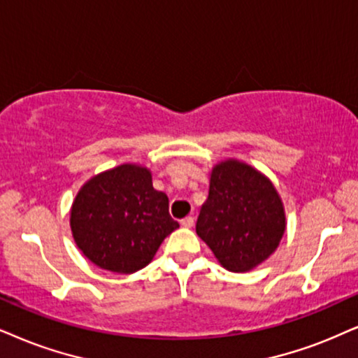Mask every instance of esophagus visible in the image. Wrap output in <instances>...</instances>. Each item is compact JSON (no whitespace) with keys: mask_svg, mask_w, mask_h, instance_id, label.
<instances>
[{"mask_svg":"<svg viewBox=\"0 0 358 358\" xmlns=\"http://www.w3.org/2000/svg\"><path fill=\"white\" fill-rule=\"evenodd\" d=\"M180 223H182L183 228H192L193 223H194V220H193V216H187V218H183L182 221H180Z\"/></svg>","mask_w":358,"mask_h":358,"instance_id":"1","label":"esophagus"}]
</instances>
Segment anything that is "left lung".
<instances>
[{
	"instance_id": "8db88e82",
	"label": "left lung",
	"mask_w": 358,
	"mask_h": 358,
	"mask_svg": "<svg viewBox=\"0 0 358 358\" xmlns=\"http://www.w3.org/2000/svg\"><path fill=\"white\" fill-rule=\"evenodd\" d=\"M286 211L273 182L236 158L211 169L210 192L196 221V234L231 273H248L278 250Z\"/></svg>"
}]
</instances>
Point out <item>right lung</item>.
Segmentation results:
<instances>
[{"mask_svg":"<svg viewBox=\"0 0 358 358\" xmlns=\"http://www.w3.org/2000/svg\"><path fill=\"white\" fill-rule=\"evenodd\" d=\"M178 226L169 213V196L153 188L152 171L137 164L94 175L71 206V231L80 252L117 274L150 264Z\"/></svg>","mask_w":358,"mask_h":358,"instance_id":"obj_1","label":"right lung"}]
</instances>
